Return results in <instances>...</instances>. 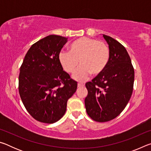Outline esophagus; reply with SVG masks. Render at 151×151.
I'll list each match as a JSON object with an SVG mask.
<instances>
[{
    "label": "esophagus",
    "instance_id": "1",
    "mask_svg": "<svg viewBox=\"0 0 151 151\" xmlns=\"http://www.w3.org/2000/svg\"><path fill=\"white\" fill-rule=\"evenodd\" d=\"M83 86H85V85L83 83H78V87L80 88V87H83Z\"/></svg>",
    "mask_w": 151,
    "mask_h": 151
}]
</instances>
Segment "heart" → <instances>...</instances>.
<instances>
[{
  "label": "heart",
  "instance_id": "obj_1",
  "mask_svg": "<svg viewBox=\"0 0 151 151\" xmlns=\"http://www.w3.org/2000/svg\"><path fill=\"white\" fill-rule=\"evenodd\" d=\"M109 48L105 42L95 39L81 37L75 40L69 47V52H61L59 62L67 73L75 72L79 65L81 66L73 75L76 81L87 80L91 74L100 75L105 69L109 60Z\"/></svg>",
  "mask_w": 151,
  "mask_h": 151
}]
</instances>
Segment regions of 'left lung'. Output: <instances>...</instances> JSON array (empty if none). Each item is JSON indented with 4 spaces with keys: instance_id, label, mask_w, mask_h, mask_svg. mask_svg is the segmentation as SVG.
Masks as SVG:
<instances>
[{
    "instance_id": "left-lung-1",
    "label": "left lung",
    "mask_w": 151,
    "mask_h": 151,
    "mask_svg": "<svg viewBox=\"0 0 151 151\" xmlns=\"http://www.w3.org/2000/svg\"><path fill=\"white\" fill-rule=\"evenodd\" d=\"M109 48V60L105 69L86 83L88 94L86 112L96 122L116 118L131 99L134 79V68L126 48L115 39L103 35Z\"/></svg>"
}]
</instances>
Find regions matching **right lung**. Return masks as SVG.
Returning a JSON list of instances; mask_svg holds the SVG:
<instances>
[{
	"mask_svg": "<svg viewBox=\"0 0 151 151\" xmlns=\"http://www.w3.org/2000/svg\"><path fill=\"white\" fill-rule=\"evenodd\" d=\"M67 38L49 35L33 44L20 68L19 91L27 111L37 121L52 124L65 114L77 83L63 70L59 54Z\"/></svg>",
	"mask_w": 151,
	"mask_h": 151,
	"instance_id": "obj_1",
	"label": "right lung"
}]
</instances>
